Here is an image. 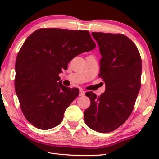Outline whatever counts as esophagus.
<instances>
[{
  "label": "esophagus",
  "mask_w": 159,
  "mask_h": 159,
  "mask_svg": "<svg viewBox=\"0 0 159 159\" xmlns=\"http://www.w3.org/2000/svg\"><path fill=\"white\" fill-rule=\"evenodd\" d=\"M84 95H85V91H83V90L80 91V96H84Z\"/></svg>",
  "instance_id": "1"
}]
</instances>
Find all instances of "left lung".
Listing matches in <instances>:
<instances>
[{
  "label": "left lung",
  "mask_w": 159,
  "mask_h": 159,
  "mask_svg": "<svg viewBox=\"0 0 159 159\" xmlns=\"http://www.w3.org/2000/svg\"><path fill=\"white\" fill-rule=\"evenodd\" d=\"M102 58L100 74L105 91L86 96L91 105L84 111L85 124L95 131L109 133L126 121L134 107L141 87L142 61L135 44L123 34L92 32Z\"/></svg>",
  "instance_id": "obj_1"
}]
</instances>
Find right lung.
I'll use <instances>...</instances> for the list:
<instances>
[{"label": "right lung", "instance_id": "add662e5", "mask_svg": "<svg viewBox=\"0 0 159 159\" xmlns=\"http://www.w3.org/2000/svg\"><path fill=\"white\" fill-rule=\"evenodd\" d=\"M95 47L88 30L40 29L27 38L16 57L15 86L22 112L33 126L48 130L62 121L80 90L63 86L58 75L72 58Z\"/></svg>", "mask_w": 159, "mask_h": 159}]
</instances>
